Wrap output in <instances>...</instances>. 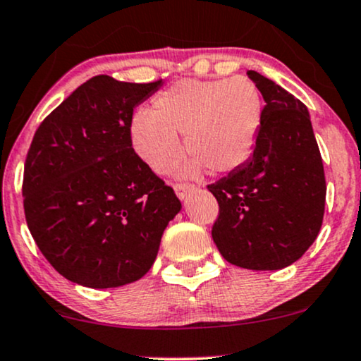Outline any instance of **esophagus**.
<instances>
[{"mask_svg": "<svg viewBox=\"0 0 361 361\" xmlns=\"http://www.w3.org/2000/svg\"><path fill=\"white\" fill-rule=\"evenodd\" d=\"M197 190L198 188H195L192 185H175V192L180 200H185L186 197H190V195L197 192Z\"/></svg>", "mask_w": 361, "mask_h": 361, "instance_id": "obj_1", "label": "esophagus"}]
</instances>
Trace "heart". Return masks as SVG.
I'll use <instances>...</instances> for the list:
<instances>
[{
  "label": "heart",
  "instance_id": "heart-1",
  "mask_svg": "<svg viewBox=\"0 0 361 361\" xmlns=\"http://www.w3.org/2000/svg\"><path fill=\"white\" fill-rule=\"evenodd\" d=\"M264 121V97L247 77L178 80L137 111L129 123L133 149L153 171L164 175L180 161L183 134L190 159L185 173L237 171L254 154Z\"/></svg>",
  "mask_w": 361,
  "mask_h": 361
}]
</instances>
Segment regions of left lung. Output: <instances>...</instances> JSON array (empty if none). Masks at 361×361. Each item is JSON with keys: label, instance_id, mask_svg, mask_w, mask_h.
<instances>
[{"label": "left lung", "instance_id": "8db88e82", "mask_svg": "<svg viewBox=\"0 0 361 361\" xmlns=\"http://www.w3.org/2000/svg\"><path fill=\"white\" fill-rule=\"evenodd\" d=\"M247 77L266 101L264 121L249 161L208 186L220 207L212 237L233 266L277 271L318 237L326 180L305 104L259 72Z\"/></svg>", "mask_w": 361, "mask_h": 361}]
</instances>
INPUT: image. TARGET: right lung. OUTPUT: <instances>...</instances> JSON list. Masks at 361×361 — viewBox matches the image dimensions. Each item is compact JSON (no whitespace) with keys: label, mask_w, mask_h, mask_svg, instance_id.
I'll use <instances>...</instances> for the list:
<instances>
[{"label":"right lung","mask_w":361,"mask_h":361,"mask_svg":"<svg viewBox=\"0 0 361 361\" xmlns=\"http://www.w3.org/2000/svg\"><path fill=\"white\" fill-rule=\"evenodd\" d=\"M161 85L92 77L35 133L25 163V216L45 259L75 284L107 289L141 279L181 210L129 137L134 107Z\"/></svg>","instance_id":"obj_1"}]
</instances>
